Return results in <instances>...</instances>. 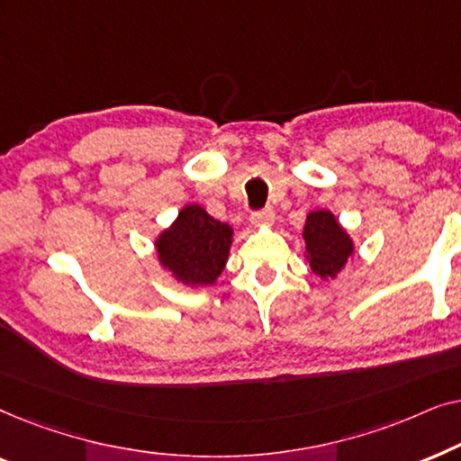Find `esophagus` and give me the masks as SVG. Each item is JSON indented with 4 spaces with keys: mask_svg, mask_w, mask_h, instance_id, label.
<instances>
[{
    "mask_svg": "<svg viewBox=\"0 0 461 461\" xmlns=\"http://www.w3.org/2000/svg\"><path fill=\"white\" fill-rule=\"evenodd\" d=\"M249 220H251V224L258 226V229H260V226H273V222H275V212H273V210L254 212V213H251Z\"/></svg>",
    "mask_w": 461,
    "mask_h": 461,
    "instance_id": "34e87169",
    "label": "esophagus"
}]
</instances>
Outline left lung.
Listing matches in <instances>:
<instances>
[{"label":"left lung","instance_id":"left-lung-1","mask_svg":"<svg viewBox=\"0 0 461 461\" xmlns=\"http://www.w3.org/2000/svg\"><path fill=\"white\" fill-rule=\"evenodd\" d=\"M304 260L321 281H333L355 258V241L330 210L308 212L304 230Z\"/></svg>","mask_w":461,"mask_h":461}]
</instances>
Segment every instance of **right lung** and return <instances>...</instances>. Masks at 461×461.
I'll use <instances>...</instances> for the list:
<instances>
[{
    "label": "right lung",
    "instance_id": "obj_1",
    "mask_svg": "<svg viewBox=\"0 0 461 461\" xmlns=\"http://www.w3.org/2000/svg\"><path fill=\"white\" fill-rule=\"evenodd\" d=\"M230 224L212 218L197 203L185 205L167 229L155 237V254L161 268L186 287L213 285L229 262Z\"/></svg>",
    "mask_w": 461,
    "mask_h": 461
}]
</instances>
